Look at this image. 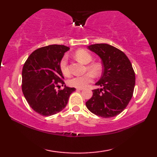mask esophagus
I'll use <instances>...</instances> for the list:
<instances>
[{
    "mask_svg": "<svg viewBox=\"0 0 157 157\" xmlns=\"http://www.w3.org/2000/svg\"><path fill=\"white\" fill-rule=\"evenodd\" d=\"M77 90H78V91H82V90H83V89H82V88H78V89H77Z\"/></svg>",
    "mask_w": 157,
    "mask_h": 157,
    "instance_id": "1",
    "label": "esophagus"
}]
</instances>
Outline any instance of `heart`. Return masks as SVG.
Returning <instances> with one entry per match:
<instances>
[{"label": "heart", "instance_id": "heart-1", "mask_svg": "<svg viewBox=\"0 0 157 157\" xmlns=\"http://www.w3.org/2000/svg\"><path fill=\"white\" fill-rule=\"evenodd\" d=\"M75 56L79 62L84 63V64H89V63L91 62L93 59L91 54L84 50H77L75 53ZM59 68L63 75H69V70L68 68V57L66 55L63 56L62 60H61ZM87 70L92 74L87 73L86 75L82 76L73 77L68 81L69 86L75 87V88H84L93 81L92 75L95 76L99 75L101 71V67L98 63H94L87 66Z\"/></svg>", "mask_w": 157, "mask_h": 157}]
</instances>
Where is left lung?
I'll use <instances>...</instances> for the list:
<instances>
[{
	"label": "left lung",
	"mask_w": 157,
	"mask_h": 157,
	"mask_svg": "<svg viewBox=\"0 0 157 157\" xmlns=\"http://www.w3.org/2000/svg\"><path fill=\"white\" fill-rule=\"evenodd\" d=\"M87 48L100 57L103 71L95 84L101 88L93 90L86 107L102 118L118 115L128 105L134 93L135 73L132 63L123 52L111 45L97 44Z\"/></svg>",
	"instance_id": "left-lung-1"
}]
</instances>
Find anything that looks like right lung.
I'll list each match as a JSON object with an SVG mask.
<instances>
[{
  "label": "right lung",
  "mask_w": 157,
  "mask_h": 157,
  "mask_svg": "<svg viewBox=\"0 0 157 157\" xmlns=\"http://www.w3.org/2000/svg\"><path fill=\"white\" fill-rule=\"evenodd\" d=\"M70 48L63 45H50L32 53L22 70V91L29 105L41 116L59 113L67 105L75 88L64 85L57 91L58 82L63 86V76L59 68L61 60Z\"/></svg>",
  "instance_id": "1"
}]
</instances>
